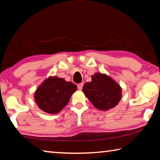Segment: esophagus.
Instances as JSON below:
<instances>
[{
	"instance_id": "esophagus-1",
	"label": "esophagus",
	"mask_w": 160,
	"mask_h": 160,
	"mask_svg": "<svg viewBox=\"0 0 160 160\" xmlns=\"http://www.w3.org/2000/svg\"><path fill=\"white\" fill-rule=\"evenodd\" d=\"M82 87H83V83L78 84V90H81L82 89Z\"/></svg>"
}]
</instances>
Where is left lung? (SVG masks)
I'll use <instances>...</instances> for the list:
<instances>
[{
    "label": "left lung",
    "mask_w": 160,
    "mask_h": 160,
    "mask_svg": "<svg viewBox=\"0 0 160 160\" xmlns=\"http://www.w3.org/2000/svg\"><path fill=\"white\" fill-rule=\"evenodd\" d=\"M82 92L97 109L107 111L118 104L121 97V89L117 83L106 75L95 73L92 82H86Z\"/></svg>",
    "instance_id": "left-lung-1"
}]
</instances>
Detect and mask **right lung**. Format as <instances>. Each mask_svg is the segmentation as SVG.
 I'll list each match as a JSON object with an SVG mask.
<instances>
[{"mask_svg": "<svg viewBox=\"0 0 160 160\" xmlns=\"http://www.w3.org/2000/svg\"><path fill=\"white\" fill-rule=\"evenodd\" d=\"M77 86L63 78L50 77L35 92V101L40 109L48 113H57L69 102Z\"/></svg>", "mask_w": 160, "mask_h": 160, "instance_id": "obj_1", "label": "right lung"}]
</instances>
